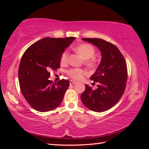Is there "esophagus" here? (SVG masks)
<instances>
[{
	"mask_svg": "<svg viewBox=\"0 0 149 149\" xmlns=\"http://www.w3.org/2000/svg\"><path fill=\"white\" fill-rule=\"evenodd\" d=\"M75 84H76V81H73V80L70 81V85H74Z\"/></svg>",
	"mask_w": 149,
	"mask_h": 149,
	"instance_id": "obj_1",
	"label": "esophagus"
}]
</instances>
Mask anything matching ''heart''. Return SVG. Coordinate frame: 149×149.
<instances>
[{"label": "heart", "mask_w": 149, "mask_h": 149, "mask_svg": "<svg viewBox=\"0 0 149 149\" xmlns=\"http://www.w3.org/2000/svg\"><path fill=\"white\" fill-rule=\"evenodd\" d=\"M75 51L79 54L81 57L85 60V64L91 69L97 68L99 65V61L94 56L96 52L95 49L91 45L87 43L80 44L75 47ZM69 53L68 51H64L60 57V64L65 65L68 63ZM67 74L70 77L75 80L81 79L85 74V71L83 69L72 68L67 71Z\"/></svg>", "instance_id": "obj_1"}]
</instances>
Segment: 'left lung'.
I'll list each match as a JSON object with an SVG mask.
<instances>
[{
    "instance_id": "8db88e82",
    "label": "left lung",
    "mask_w": 149,
    "mask_h": 149,
    "mask_svg": "<svg viewBox=\"0 0 149 149\" xmlns=\"http://www.w3.org/2000/svg\"><path fill=\"white\" fill-rule=\"evenodd\" d=\"M82 39L99 48L102 57L97 71L90 78L97 83L98 88L93 90L86 84L81 99L89 109L97 112H104L116 104L125 91L127 79V64L119 49L111 42L99 38Z\"/></svg>"
}]
</instances>
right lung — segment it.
<instances>
[{"label":"right lung","instance_id":"right-lung-1","mask_svg":"<svg viewBox=\"0 0 149 149\" xmlns=\"http://www.w3.org/2000/svg\"><path fill=\"white\" fill-rule=\"evenodd\" d=\"M75 39L46 37L31 45L24 53L18 70L19 87L35 110L48 112L62 102L70 82L64 79L52 81L49 79L50 72L60 68L62 54Z\"/></svg>","mask_w":149,"mask_h":149}]
</instances>
